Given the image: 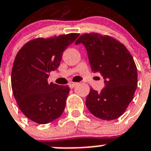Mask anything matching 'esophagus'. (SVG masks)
<instances>
[{
  "mask_svg": "<svg viewBox=\"0 0 151 151\" xmlns=\"http://www.w3.org/2000/svg\"><path fill=\"white\" fill-rule=\"evenodd\" d=\"M77 84H78V83H76V82H70V83H69V84H68V85H69V87L70 88H74V87H75Z\"/></svg>",
  "mask_w": 151,
  "mask_h": 151,
  "instance_id": "1",
  "label": "esophagus"
}]
</instances>
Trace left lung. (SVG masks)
I'll return each mask as SVG.
<instances>
[{
    "label": "left lung",
    "mask_w": 151,
    "mask_h": 151,
    "mask_svg": "<svg viewBox=\"0 0 151 151\" xmlns=\"http://www.w3.org/2000/svg\"><path fill=\"white\" fill-rule=\"evenodd\" d=\"M82 43L88 52L91 68L104 78L101 91L91 89L86 106L103 120L116 119L127 110L137 87V69L126 46L116 39L99 33L83 34L75 44Z\"/></svg>",
    "instance_id": "8db88e82"
}]
</instances>
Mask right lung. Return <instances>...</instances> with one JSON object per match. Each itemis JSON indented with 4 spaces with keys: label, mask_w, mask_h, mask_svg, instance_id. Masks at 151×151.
<instances>
[{
    "label": "right lung",
    "mask_w": 151,
    "mask_h": 151,
    "mask_svg": "<svg viewBox=\"0 0 151 151\" xmlns=\"http://www.w3.org/2000/svg\"><path fill=\"white\" fill-rule=\"evenodd\" d=\"M70 33L28 42L14 59L12 71L13 95L24 116L46 124L62 115L69 86L49 83L52 70L59 67L64 50L79 36Z\"/></svg>",
    "instance_id": "1"
}]
</instances>
